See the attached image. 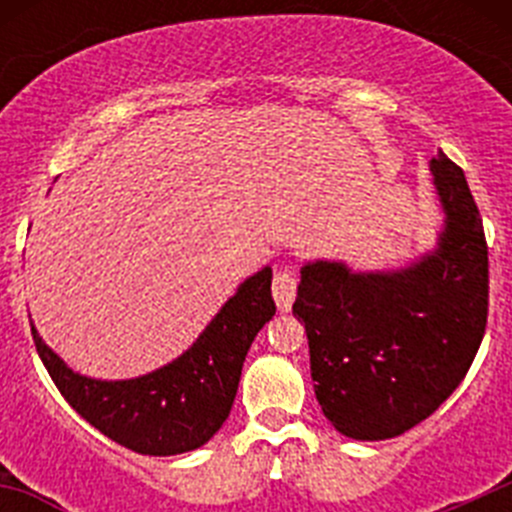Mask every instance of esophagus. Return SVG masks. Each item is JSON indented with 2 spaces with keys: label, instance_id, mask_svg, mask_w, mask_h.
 <instances>
[{
  "label": "esophagus",
  "instance_id": "esophagus-1",
  "mask_svg": "<svg viewBox=\"0 0 512 512\" xmlns=\"http://www.w3.org/2000/svg\"><path fill=\"white\" fill-rule=\"evenodd\" d=\"M271 292H274V300H277L279 310L287 312L289 307H292V302H295V295H297L295 271L289 269V266L279 269L277 274H274V284H271Z\"/></svg>",
  "mask_w": 512,
  "mask_h": 512
}]
</instances>
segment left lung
<instances>
[{
  "instance_id": "left-lung-1",
  "label": "left lung",
  "mask_w": 512,
  "mask_h": 512,
  "mask_svg": "<svg viewBox=\"0 0 512 512\" xmlns=\"http://www.w3.org/2000/svg\"><path fill=\"white\" fill-rule=\"evenodd\" d=\"M431 171L446 210L433 256L392 274L307 264L292 305L305 323L315 397L348 438L410 431L467 377L487 328L490 261L464 171L443 151Z\"/></svg>"
}]
</instances>
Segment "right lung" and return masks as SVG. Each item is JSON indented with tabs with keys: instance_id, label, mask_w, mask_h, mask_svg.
<instances>
[{
	"instance_id": "add662e5",
	"label": "right lung",
	"mask_w": 512,
	"mask_h": 512,
	"mask_svg": "<svg viewBox=\"0 0 512 512\" xmlns=\"http://www.w3.org/2000/svg\"><path fill=\"white\" fill-rule=\"evenodd\" d=\"M274 312L271 269H264L241 284L187 354L125 382L71 372L30 330L40 361L81 418L135 454L171 456L200 449L225 423L248 348Z\"/></svg>"
}]
</instances>
